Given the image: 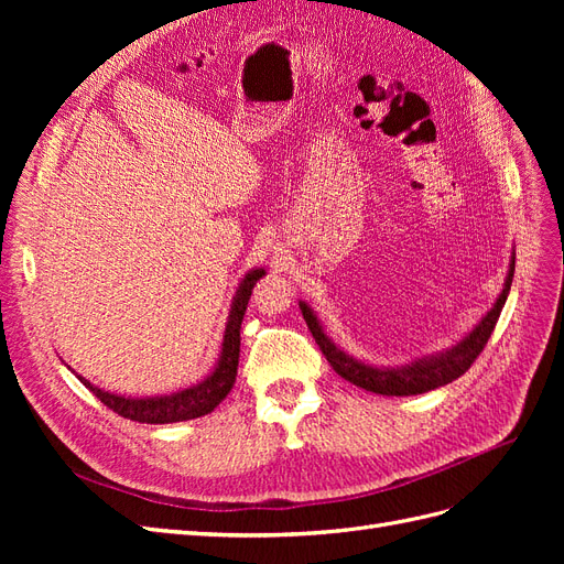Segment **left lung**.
Returning <instances> with one entry per match:
<instances>
[{"label": "left lung", "mask_w": 564, "mask_h": 564, "mask_svg": "<svg viewBox=\"0 0 564 564\" xmlns=\"http://www.w3.org/2000/svg\"><path fill=\"white\" fill-rule=\"evenodd\" d=\"M513 272H516V249L510 253V263H508L501 294L497 301H494L491 308L482 315V319L477 322L464 338H458L454 346L442 348L440 352L421 355L416 360L398 365V367H383V365L377 367L371 362L357 360V357L340 350L334 340L324 334V327L308 303L299 301V308L303 313L305 324H308L315 344L319 346L322 355L327 357V362L334 367L338 377H344L357 388L377 392V395H392V398L421 395V392L435 390L440 386H447L454 379H458L460 373L468 371V367L475 362V357L482 352L494 327H497V319L508 299L510 284H513Z\"/></svg>", "instance_id": "left-lung-1"}]
</instances>
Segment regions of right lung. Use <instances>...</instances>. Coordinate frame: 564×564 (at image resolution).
Segmentation results:
<instances>
[{
    "instance_id": "1",
    "label": "right lung",
    "mask_w": 564,
    "mask_h": 564,
    "mask_svg": "<svg viewBox=\"0 0 564 564\" xmlns=\"http://www.w3.org/2000/svg\"><path fill=\"white\" fill-rule=\"evenodd\" d=\"M265 275L263 268H251L247 275L242 278L240 286L235 289V296L230 301V311H228V322L224 329V340H220V352L214 369L204 377L202 381L181 388L176 392H169V395H150V398H131V395H117V392L104 390L79 377L77 371H73L75 377L87 386L94 395L110 406L112 412L119 416L139 421V423H178V421H191L199 419L204 414H212L214 409L226 400L228 392L235 386L237 377V365H240V327H242V317L247 311V303L251 296L253 284L259 282Z\"/></svg>"
}]
</instances>
